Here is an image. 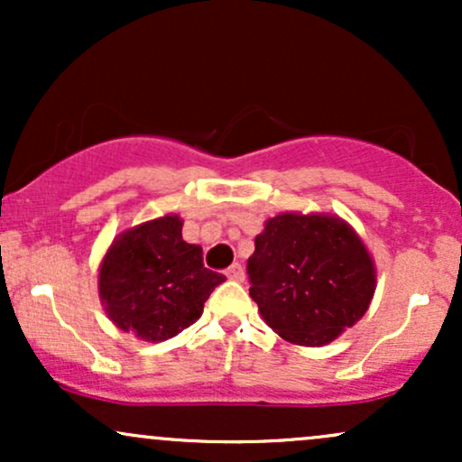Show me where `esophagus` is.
<instances>
[{"mask_svg": "<svg viewBox=\"0 0 462 462\" xmlns=\"http://www.w3.org/2000/svg\"><path fill=\"white\" fill-rule=\"evenodd\" d=\"M226 275L230 280H235V282H243V278H245V272H243V267L238 263L230 264V267L226 269Z\"/></svg>", "mask_w": 462, "mask_h": 462, "instance_id": "esophagus-1", "label": "esophagus"}]
</instances>
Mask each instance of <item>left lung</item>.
<instances>
[{"mask_svg": "<svg viewBox=\"0 0 462 462\" xmlns=\"http://www.w3.org/2000/svg\"><path fill=\"white\" fill-rule=\"evenodd\" d=\"M254 245L249 295L286 341L326 346L367 312L375 291L374 261L338 217L278 215Z\"/></svg>", "mask_w": 462, "mask_h": 462, "instance_id": "1", "label": "left lung"}]
</instances>
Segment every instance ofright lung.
<instances>
[{
	"mask_svg": "<svg viewBox=\"0 0 462 462\" xmlns=\"http://www.w3.org/2000/svg\"><path fill=\"white\" fill-rule=\"evenodd\" d=\"M224 273L204 267L201 247L182 238L178 215L119 235L99 269V298L116 328L167 341L193 326Z\"/></svg>",
	"mask_w": 462,
	"mask_h": 462,
	"instance_id": "add662e5",
	"label": "right lung"
}]
</instances>
